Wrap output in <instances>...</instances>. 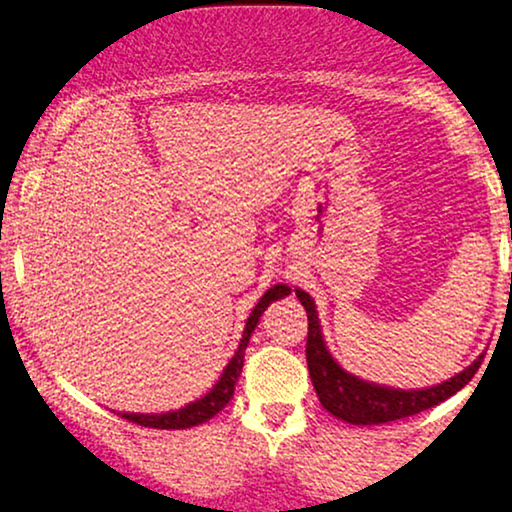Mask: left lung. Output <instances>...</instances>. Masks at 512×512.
I'll return each mask as SVG.
<instances>
[{
	"label": "left lung",
	"instance_id": "left-lung-1",
	"mask_svg": "<svg viewBox=\"0 0 512 512\" xmlns=\"http://www.w3.org/2000/svg\"><path fill=\"white\" fill-rule=\"evenodd\" d=\"M297 300L302 302L304 312H307L309 333H307V366L316 397L323 404V409L333 413L335 418L345 420L352 425H380L390 423V420L409 418L416 413L432 409L439 401L449 399L451 394L463 390L470 383L472 375L482 364V357L472 361L468 368L456 373L454 378L444 380L435 387H425V390H394V387L366 383L357 375L347 373L338 361L331 357L323 342L319 316H316L314 300L304 290H295Z\"/></svg>",
	"mask_w": 512,
	"mask_h": 512
}]
</instances>
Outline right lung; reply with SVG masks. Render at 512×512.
I'll use <instances>...</instances> for the list:
<instances>
[{
  "mask_svg": "<svg viewBox=\"0 0 512 512\" xmlns=\"http://www.w3.org/2000/svg\"><path fill=\"white\" fill-rule=\"evenodd\" d=\"M288 293H290V288L283 286V283H278V286L269 288L267 293L262 295V300L255 304V309H252V314L248 316V323H245L241 345H238L236 354L231 357V361L224 368V373L219 375L215 387H212V390L205 394V397L191 401L189 406H184V409H179V411H170V413H122V418H127L129 423L144 425V428L186 430V428H193V425L205 423V420H210L212 416H217V413L222 411L226 404H229V399L234 397L238 375H241V368H243L245 347H248L250 335H252V331H255V326H257V321H260L262 312L269 307L271 302L278 300V297H286Z\"/></svg>",
  "mask_w": 512,
  "mask_h": 512,
  "instance_id": "1",
  "label": "right lung"
}]
</instances>
